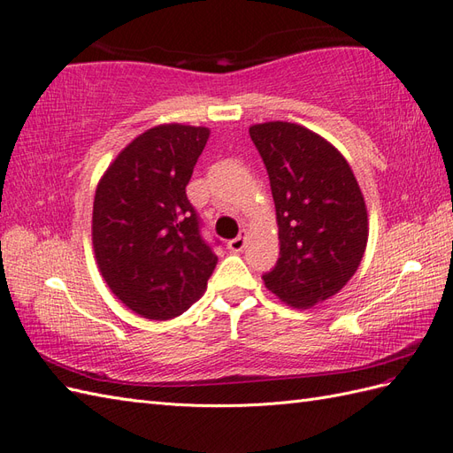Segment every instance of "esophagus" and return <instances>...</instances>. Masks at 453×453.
<instances>
[{
  "label": "esophagus",
  "mask_w": 453,
  "mask_h": 453,
  "mask_svg": "<svg viewBox=\"0 0 453 453\" xmlns=\"http://www.w3.org/2000/svg\"><path fill=\"white\" fill-rule=\"evenodd\" d=\"M245 243H247V235L241 234V235H237L235 239L227 241V249H229L231 252H241V250L245 249Z\"/></svg>",
  "instance_id": "34e87169"
}]
</instances>
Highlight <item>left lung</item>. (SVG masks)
Returning <instances> with one entry per match:
<instances>
[{
    "mask_svg": "<svg viewBox=\"0 0 453 453\" xmlns=\"http://www.w3.org/2000/svg\"><path fill=\"white\" fill-rule=\"evenodd\" d=\"M276 204L280 258L262 276L268 291L293 309L335 296L359 268L369 214L353 170L324 136L297 123L249 127Z\"/></svg>",
    "mask_w": 453,
    "mask_h": 453,
    "instance_id": "left-lung-1",
    "label": "left lung"
}]
</instances>
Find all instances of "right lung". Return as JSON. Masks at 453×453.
I'll return each mask as SVG.
<instances>
[{
    "mask_svg": "<svg viewBox=\"0 0 453 453\" xmlns=\"http://www.w3.org/2000/svg\"><path fill=\"white\" fill-rule=\"evenodd\" d=\"M208 136V127L157 125L115 156L96 187V265L113 296L144 319L179 317L216 268L185 193Z\"/></svg>",
    "mask_w": 453,
    "mask_h": 453,
    "instance_id": "right-lung-1",
    "label": "right lung"
}]
</instances>
